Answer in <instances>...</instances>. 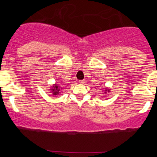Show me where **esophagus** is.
Instances as JSON below:
<instances>
[{"label": "esophagus", "mask_w": 157, "mask_h": 157, "mask_svg": "<svg viewBox=\"0 0 157 157\" xmlns=\"http://www.w3.org/2000/svg\"><path fill=\"white\" fill-rule=\"evenodd\" d=\"M85 82H86V80H79V82H80V83H81V84H83Z\"/></svg>", "instance_id": "34e87169"}]
</instances>
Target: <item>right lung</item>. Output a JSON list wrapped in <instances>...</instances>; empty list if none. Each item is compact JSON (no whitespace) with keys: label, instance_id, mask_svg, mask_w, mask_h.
<instances>
[{"label":"right lung","instance_id":"add662e5","mask_svg":"<svg viewBox=\"0 0 157 157\" xmlns=\"http://www.w3.org/2000/svg\"><path fill=\"white\" fill-rule=\"evenodd\" d=\"M58 86H55L53 88H52V91L53 92V94L57 95V93L59 92V89H58Z\"/></svg>","mask_w":157,"mask_h":157}]
</instances>
